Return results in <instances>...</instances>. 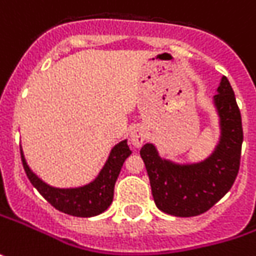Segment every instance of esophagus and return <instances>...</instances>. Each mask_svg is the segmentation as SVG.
Listing matches in <instances>:
<instances>
[{
    "mask_svg": "<svg viewBox=\"0 0 256 256\" xmlns=\"http://www.w3.org/2000/svg\"><path fill=\"white\" fill-rule=\"evenodd\" d=\"M147 138V132L143 126H136L130 132V142L134 147H142Z\"/></svg>",
    "mask_w": 256,
    "mask_h": 256,
    "instance_id": "obj_1",
    "label": "esophagus"
}]
</instances>
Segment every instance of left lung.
Returning <instances> with one entry per match:
<instances>
[{
  "instance_id": "left-lung-1",
  "label": "left lung",
  "mask_w": 256,
  "mask_h": 256,
  "mask_svg": "<svg viewBox=\"0 0 256 256\" xmlns=\"http://www.w3.org/2000/svg\"><path fill=\"white\" fill-rule=\"evenodd\" d=\"M214 100L221 118L222 137L216 153L206 162L178 166L163 160L150 143L140 150L156 206L170 216L204 214L231 190L238 176L244 140L242 120L232 88L225 76Z\"/></svg>"
}]
</instances>
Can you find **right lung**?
<instances>
[{"instance_id":"obj_1","label":"right lung","mask_w":256,"mask_h":256,"mask_svg":"<svg viewBox=\"0 0 256 256\" xmlns=\"http://www.w3.org/2000/svg\"><path fill=\"white\" fill-rule=\"evenodd\" d=\"M132 154L128 142L123 140L114 146L109 160L102 168L96 180L79 188H55L45 184L30 170L28 164L21 152L24 170L26 172L32 186L40 191V194L48 201L52 207L74 216H94L106 211L113 201L114 184L119 177L122 166L128 156Z\"/></svg>"}]
</instances>
